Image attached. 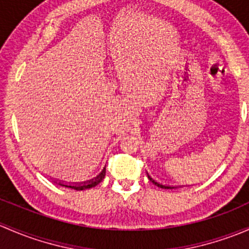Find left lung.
<instances>
[{
	"mask_svg": "<svg viewBox=\"0 0 249 249\" xmlns=\"http://www.w3.org/2000/svg\"><path fill=\"white\" fill-rule=\"evenodd\" d=\"M146 174H148V173H146ZM148 178H149V180H150L151 182H153L154 185H156V186L158 187H161V188H166V190H172V188H175V186H169V185H163V184H160L159 181H156L155 179H153V178L150 177V175L148 174Z\"/></svg>",
	"mask_w": 249,
	"mask_h": 249,
	"instance_id": "obj_1",
	"label": "left lung"
}]
</instances>
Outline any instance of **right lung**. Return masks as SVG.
<instances>
[{
  "label": "right lung",
  "mask_w": 249,
  "mask_h": 249,
  "mask_svg": "<svg viewBox=\"0 0 249 249\" xmlns=\"http://www.w3.org/2000/svg\"><path fill=\"white\" fill-rule=\"evenodd\" d=\"M105 174H106V167H104V169L101 171V173H99V174L96 175L95 178H93V179H90V180H87V181H83V182H65V181H61V180H53V182L61 185V186L71 188V190L83 191V190L91 188V187H94V186H96V185L100 184V182L104 180Z\"/></svg>",
  "instance_id": "add662e5"
}]
</instances>
